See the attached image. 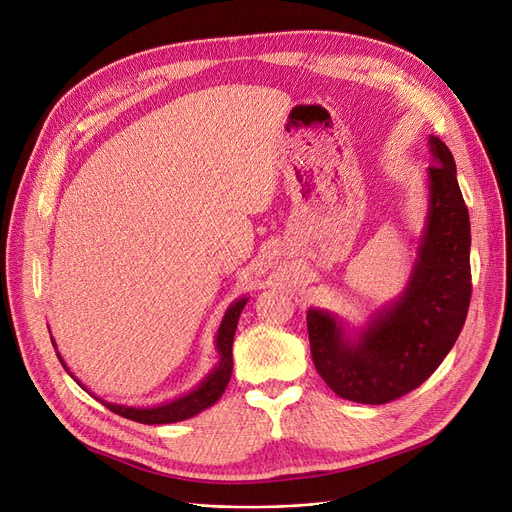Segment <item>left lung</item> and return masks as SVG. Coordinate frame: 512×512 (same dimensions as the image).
<instances>
[{"instance_id":"left-lung-1","label":"left lung","mask_w":512,"mask_h":512,"mask_svg":"<svg viewBox=\"0 0 512 512\" xmlns=\"http://www.w3.org/2000/svg\"><path fill=\"white\" fill-rule=\"evenodd\" d=\"M428 206L409 279L364 326L308 308L318 374L339 397L364 405L395 401L417 388L453 349L471 299V227L448 146L430 134Z\"/></svg>"}]
</instances>
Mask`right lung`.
I'll list each match as a JSON object with an SVG mask.
<instances>
[{
    "label": "right lung",
    "mask_w": 512,
    "mask_h": 512,
    "mask_svg": "<svg viewBox=\"0 0 512 512\" xmlns=\"http://www.w3.org/2000/svg\"><path fill=\"white\" fill-rule=\"evenodd\" d=\"M250 297H237L235 302H231V306L225 310V316L217 328V337H215V349H217V355H219V362L213 366V370H210L192 390H188V393L179 395L175 399H169L165 403H159V405H150V407H132V405H117V403H109L105 399H99L95 397L97 401H101L109 411L122 415L126 419H132V422H140V424H146V426H153V424H175V422H184V419H190L194 415H198L200 411L208 409L210 405H215L221 395L225 393V388L229 384V378H231V372H233V355H231V349H233V337H235V328H237V320L239 316H242V310L244 306L248 304ZM51 335V333H49ZM51 343L57 351V345H55V339L51 337ZM57 357L59 362H62V366L66 368V372L84 388L88 390L72 372L70 368L66 366L64 357L59 355L57 351Z\"/></svg>",
    "instance_id": "right-lung-1"
}]
</instances>
